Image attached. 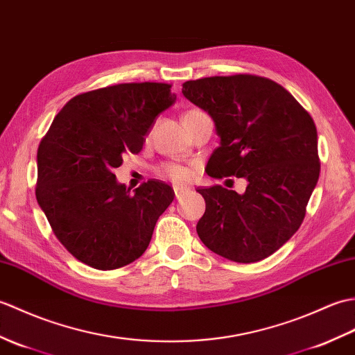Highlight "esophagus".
Returning <instances> with one entry per match:
<instances>
[{
    "label": "esophagus",
    "instance_id": "esophagus-1",
    "mask_svg": "<svg viewBox=\"0 0 355 355\" xmlns=\"http://www.w3.org/2000/svg\"><path fill=\"white\" fill-rule=\"evenodd\" d=\"M173 191H175V196H176V199H179L180 198V196H182L187 190H185V188L184 187H173Z\"/></svg>",
    "mask_w": 355,
    "mask_h": 355
}]
</instances>
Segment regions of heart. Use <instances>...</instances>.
Masks as SVG:
<instances>
[{
    "label": "heart",
    "instance_id": "b5f03b06",
    "mask_svg": "<svg viewBox=\"0 0 355 355\" xmlns=\"http://www.w3.org/2000/svg\"><path fill=\"white\" fill-rule=\"evenodd\" d=\"M198 112H202V111H199V109H188V111L184 114V116L198 114ZM157 175L162 178H168L171 180H175V182H185V180L190 179L191 171L190 168L184 167V165H179L175 162H165L157 167Z\"/></svg>",
    "mask_w": 355,
    "mask_h": 355
}]
</instances>
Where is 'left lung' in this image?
I'll use <instances>...</instances> for the list:
<instances>
[{
    "label": "left lung",
    "mask_w": 355,
    "mask_h": 355,
    "mask_svg": "<svg viewBox=\"0 0 355 355\" xmlns=\"http://www.w3.org/2000/svg\"><path fill=\"white\" fill-rule=\"evenodd\" d=\"M182 94L216 123L220 146L208 175L248 182L244 194L222 185L199 188L207 203L196 226L199 237L231 261H261L304 222L320 173L316 124L286 88L255 74L188 80Z\"/></svg>",
    "instance_id": "obj_1"
}]
</instances>
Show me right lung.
Here are the masks:
<instances>
[{"mask_svg":"<svg viewBox=\"0 0 355 355\" xmlns=\"http://www.w3.org/2000/svg\"><path fill=\"white\" fill-rule=\"evenodd\" d=\"M171 85L120 83L71 98L37 147L36 200L56 239L78 261L120 269L144 254L175 193L150 179L135 193L114 168L143 150L156 116L175 103Z\"/></svg>","mask_w":355,"mask_h":355,"instance_id":"add662e5","label":"right lung"}]
</instances>
